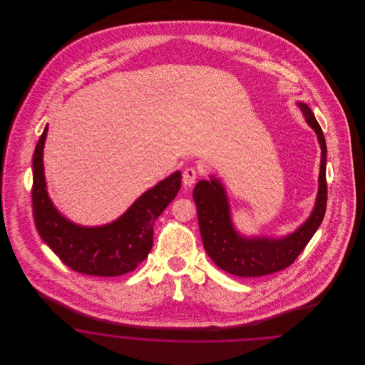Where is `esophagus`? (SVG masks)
Segmentation results:
<instances>
[{
  "label": "esophagus",
  "instance_id": "esophagus-1",
  "mask_svg": "<svg viewBox=\"0 0 365 365\" xmlns=\"http://www.w3.org/2000/svg\"><path fill=\"white\" fill-rule=\"evenodd\" d=\"M197 178H198V173H197L194 168H186V170L183 171V183H185V186H187V187H190V186H192V185L195 183Z\"/></svg>",
  "mask_w": 365,
  "mask_h": 365
}]
</instances>
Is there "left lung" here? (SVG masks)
Segmentation results:
<instances>
[{
    "label": "left lung",
    "mask_w": 365,
    "mask_h": 365,
    "mask_svg": "<svg viewBox=\"0 0 365 365\" xmlns=\"http://www.w3.org/2000/svg\"><path fill=\"white\" fill-rule=\"evenodd\" d=\"M298 106L307 123L317 134L322 148V160L314 209L309 219L294 232L278 240L267 237H242L231 223L226 190L217 179L212 176L210 180H200L192 191L204 247L219 268L235 277L257 278L287 268L312 240L313 234L323 222L327 208V145L322 127L311 108L304 103H298Z\"/></svg>",
    "instance_id": "obj_1"
}]
</instances>
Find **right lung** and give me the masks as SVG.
I'll return each instance as SVG.
<instances>
[{"mask_svg": "<svg viewBox=\"0 0 365 365\" xmlns=\"http://www.w3.org/2000/svg\"><path fill=\"white\" fill-rule=\"evenodd\" d=\"M45 127L33 157V215L43 242L71 269L91 277H119L134 271L153 246L157 217L180 189V171L145 191L118 220L82 227L67 220L49 198L43 175Z\"/></svg>", "mask_w": 365, "mask_h": 365, "instance_id": "right-lung-1", "label": "right lung"}]
</instances>
